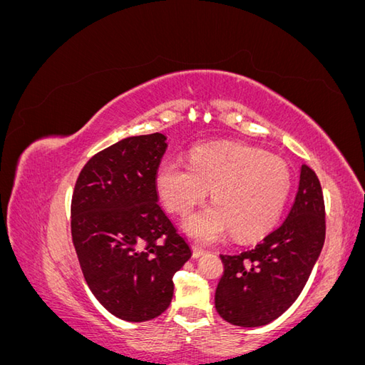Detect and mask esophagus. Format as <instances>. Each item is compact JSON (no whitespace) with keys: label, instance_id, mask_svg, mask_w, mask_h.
I'll return each mask as SVG.
<instances>
[{"label":"esophagus","instance_id":"34e87169","mask_svg":"<svg viewBox=\"0 0 365 365\" xmlns=\"http://www.w3.org/2000/svg\"><path fill=\"white\" fill-rule=\"evenodd\" d=\"M204 254H205V251L201 247H196V245L192 247V256H193V259H200L201 256H204Z\"/></svg>","mask_w":365,"mask_h":365}]
</instances>
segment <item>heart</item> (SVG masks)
<instances>
[{
    "mask_svg": "<svg viewBox=\"0 0 365 365\" xmlns=\"http://www.w3.org/2000/svg\"><path fill=\"white\" fill-rule=\"evenodd\" d=\"M155 184L165 207L180 215L202 202L208 190L215 205L184 220V230L202 244L224 237L239 240L264 236L277 225L291 193V170L277 155L259 148L219 143L196 146L190 164L163 161Z\"/></svg>",
    "mask_w": 365,
    "mask_h": 365,
    "instance_id": "b5f03b06",
    "label": "heart"
}]
</instances>
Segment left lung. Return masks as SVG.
<instances>
[{"instance_id": "8db88e82", "label": "left lung", "mask_w": 365, "mask_h": 365, "mask_svg": "<svg viewBox=\"0 0 365 365\" xmlns=\"http://www.w3.org/2000/svg\"><path fill=\"white\" fill-rule=\"evenodd\" d=\"M326 237L323 190L303 164L291 212L252 250L220 254L224 275L215 295L217 314L240 327L264 326L288 311L302 294Z\"/></svg>"}]
</instances>
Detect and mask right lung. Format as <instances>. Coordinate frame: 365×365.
<instances>
[{
	"instance_id": "right-lung-1",
	"label": "right lung",
	"mask_w": 365,
	"mask_h": 365,
	"mask_svg": "<svg viewBox=\"0 0 365 365\" xmlns=\"http://www.w3.org/2000/svg\"><path fill=\"white\" fill-rule=\"evenodd\" d=\"M168 146L160 132L120 140L85 164L74 187L71 235L83 277L125 322L161 315L175 272L192 257L158 205L155 175Z\"/></svg>"
}]
</instances>
